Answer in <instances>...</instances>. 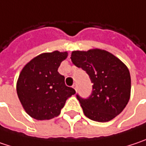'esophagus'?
Returning a JSON list of instances; mask_svg holds the SVG:
<instances>
[{"label":"esophagus","mask_w":146,"mask_h":146,"mask_svg":"<svg viewBox=\"0 0 146 146\" xmlns=\"http://www.w3.org/2000/svg\"><path fill=\"white\" fill-rule=\"evenodd\" d=\"M73 88L75 89V91H77V88H78V86H77V83H74L73 85Z\"/></svg>","instance_id":"esophagus-1"}]
</instances>
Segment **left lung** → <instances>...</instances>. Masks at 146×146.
I'll return each mask as SVG.
<instances>
[{"label": "left lung", "mask_w": 146, "mask_h": 146, "mask_svg": "<svg viewBox=\"0 0 146 146\" xmlns=\"http://www.w3.org/2000/svg\"><path fill=\"white\" fill-rule=\"evenodd\" d=\"M71 60L88 74L93 83L88 98L77 94L84 115L98 122L109 121L119 115L131 95V75L127 67L116 56L98 48L73 51Z\"/></svg>", "instance_id": "8db88e82"}]
</instances>
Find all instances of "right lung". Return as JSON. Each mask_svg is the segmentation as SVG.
Wrapping results in <instances>:
<instances>
[{"label":"right lung","instance_id":"add662e5","mask_svg":"<svg viewBox=\"0 0 146 146\" xmlns=\"http://www.w3.org/2000/svg\"><path fill=\"white\" fill-rule=\"evenodd\" d=\"M67 52L54 51L35 57L24 67L16 91L25 111L36 120L58 116L67 99L76 92L65 85L64 76L58 72Z\"/></svg>","mask_w":146,"mask_h":146}]
</instances>
